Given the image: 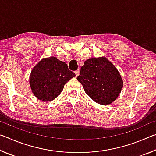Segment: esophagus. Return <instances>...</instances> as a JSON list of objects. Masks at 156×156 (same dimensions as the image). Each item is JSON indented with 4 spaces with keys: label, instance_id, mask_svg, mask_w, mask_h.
Returning <instances> with one entry per match:
<instances>
[{
    "label": "esophagus",
    "instance_id": "1",
    "mask_svg": "<svg viewBox=\"0 0 156 156\" xmlns=\"http://www.w3.org/2000/svg\"><path fill=\"white\" fill-rule=\"evenodd\" d=\"M75 74H76V77H77V76H79V74H80V72H79L78 70L76 71V72H75Z\"/></svg>",
    "mask_w": 156,
    "mask_h": 156
}]
</instances>
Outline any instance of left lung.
I'll use <instances>...</instances> for the list:
<instances>
[{
	"mask_svg": "<svg viewBox=\"0 0 156 156\" xmlns=\"http://www.w3.org/2000/svg\"><path fill=\"white\" fill-rule=\"evenodd\" d=\"M77 80L94 102L104 105L115 100L123 87L119 72L105 56L87 60Z\"/></svg>",
	"mask_w": 156,
	"mask_h": 156,
	"instance_id": "8db88e82",
	"label": "left lung"
}]
</instances>
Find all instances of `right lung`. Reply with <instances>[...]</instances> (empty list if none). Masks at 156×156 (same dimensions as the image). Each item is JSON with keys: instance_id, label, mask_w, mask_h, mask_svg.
I'll return each instance as SVG.
<instances>
[{"instance_id": "1", "label": "right lung", "mask_w": 156, "mask_h": 156, "mask_svg": "<svg viewBox=\"0 0 156 156\" xmlns=\"http://www.w3.org/2000/svg\"><path fill=\"white\" fill-rule=\"evenodd\" d=\"M75 76L65 62L54 56L44 58L31 70L30 84L37 98L49 102L59 96L67 82Z\"/></svg>"}]
</instances>
